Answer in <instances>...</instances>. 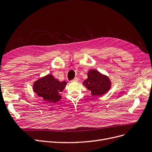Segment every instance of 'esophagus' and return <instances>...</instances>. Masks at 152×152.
I'll list each match as a JSON object with an SVG mask.
<instances>
[{"instance_id":"obj_1","label":"esophagus","mask_w":152,"mask_h":152,"mask_svg":"<svg viewBox=\"0 0 152 152\" xmlns=\"http://www.w3.org/2000/svg\"><path fill=\"white\" fill-rule=\"evenodd\" d=\"M78 81V79L77 77H75L74 79H73V80H71V83H75V82H77Z\"/></svg>"}]
</instances>
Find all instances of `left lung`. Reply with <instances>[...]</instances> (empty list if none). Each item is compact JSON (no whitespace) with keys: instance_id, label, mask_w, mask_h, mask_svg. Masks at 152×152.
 Wrapping results in <instances>:
<instances>
[{"instance_id":"left-lung-1","label":"left lung","mask_w":152,"mask_h":152,"mask_svg":"<svg viewBox=\"0 0 152 152\" xmlns=\"http://www.w3.org/2000/svg\"><path fill=\"white\" fill-rule=\"evenodd\" d=\"M83 84L94 96L104 94L111 88V82L108 77L95 69L89 71L87 79L84 81Z\"/></svg>"}]
</instances>
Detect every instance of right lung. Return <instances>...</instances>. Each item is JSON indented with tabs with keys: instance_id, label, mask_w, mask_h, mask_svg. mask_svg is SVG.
Masks as SVG:
<instances>
[{
	"instance_id": "add662e5",
	"label": "right lung",
	"mask_w": 152,
	"mask_h": 152,
	"mask_svg": "<svg viewBox=\"0 0 152 152\" xmlns=\"http://www.w3.org/2000/svg\"><path fill=\"white\" fill-rule=\"evenodd\" d=\"M66 84L65 81H59L51 75H47L34 83L33 91L47 102H57L61 99L60 93L65 89Z\"/></svg>"
}]
</instances>
